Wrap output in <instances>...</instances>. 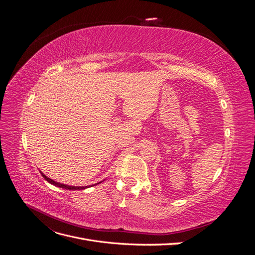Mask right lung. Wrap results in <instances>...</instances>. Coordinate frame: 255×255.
Wrapping results in <instances>:
<instances>
[{
	"label": "right lung",
	"instance_id": "right-lung-1",
	"mask_svg": "<svg viewBox=\"0 0 255 255\" xmlns=\"http://www.w3.org/2000/svg\"><path fill=\"white\" fill-rule=\"evenodd\" d=\"M41 175L44 177L45 181H48L50 184L54 185V186H57V187H60V188H64V189H69V190H82V189H85V188H88L90 186H94V185H89V186H69V185H66V184H61V183H57L54 180L50 179V177H48L45 174H43L41 171H40ZM101 183V182H100ZM99 184V183H98Z\"/></svg>",
	"mask_w": 255,
	"mask_h": 255
}]
</instances>
